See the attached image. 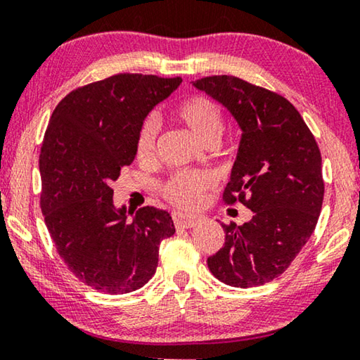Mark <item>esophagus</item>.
I'll list each match as a JSON object with an SVG mask.
<instances>
[{"instance_id":"esophagus-1","label":"esophagus","mask_w":360,"mask_h":360,"mask_svg":"<svg viewBox=\"0 0 360 360\" xmlns=\"http://www.w3.org/2000/svg\"><path fill=\"white\" fill-rule=\"evenodd\" d=\"M198 218L195 216H184V214H174V224L175 228H184V229H191L198 224Z\"/></svg>"}]
</instances>
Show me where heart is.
I'll return each instance as SVG.
<instances>
[{"instance_id": "heart-1", "label": "heart", "mask_w": 360, "mask_h": 360, "mask_svg": "<svg viewBox=\"0 0 360 360\" xmlns=\"http://www.w3.org/2000/svg\"><path fill=\"white\" fill-rule=\"evenodd\" d=\"M174 116L206 146L218 144L224 131L223 111L206 96H188L181 100L175 106ZM157 139H159V124L154 117H146L136 134V159L142 164L154 160ZM213 176L206 172L180 170L174 172L160 185V195L176 210L195 211L203 205L206 195L213 190Z\"/></svg>"}]
</instances>
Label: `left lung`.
<instances>
[{"instance_id":"8db88e82","label":"left lung","mask_w":360,"mask_h":360,"mask_svg":"<svg viewBox=\"0 0 360 360\" xmlns=\"http://www.w3.org/2000/svg\"><path fill=\"white\" fill-rule=\"evenodd\" d=\"M193 85L223 103L243 129L223 201L254 211L249 223L223 224L224 245L208 257V269L231 287H259L290 267L316 228L321 152L297 108L278 93L233 75Z\"/></svg>"}]
</instances>
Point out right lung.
<instances>
[{"label": "right lung", "mask_w": 360, "mask_h": 360, "mask_svg": "<svg viewBox=\"0 0 360 360\" xmlns=\"http://www.w3.org/2000/svg\"><path fill=\"white\" fill-rule=\"evenodd\" d=\"M180 77L117 73L72 90L44 134L41 210L63 264L101 293L134 292L149 282L160 243L174 236L170 214L154 206L115 210L111 184L136 157L139 124Z\"/></svg>", "instance_id": "add662e5"}]
</instances>
